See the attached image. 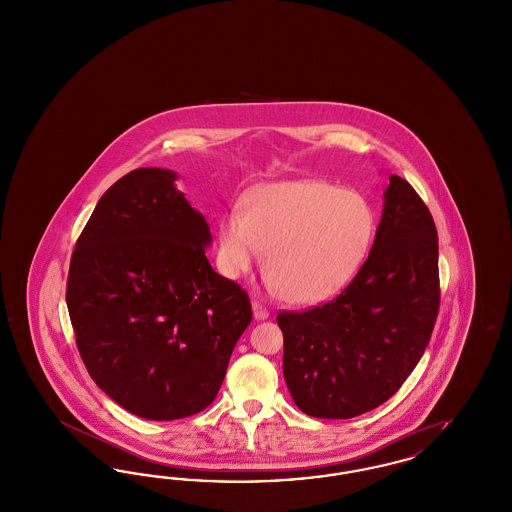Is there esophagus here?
<instances>
[{
    "mask_svg": "<svg viewBox=\"0 0 512 512\" xmlns=\"http://www.w3.org/2000/svg\"><path fill=\"white\" fill-rule=\"evenodd\" d=\"M251 305H253V315H255L257 320H265V318L270 317V311H268L267 307H265L263 303H259V301H253Z\"/></svg>",
    "mask_w": 512,
    "mask_h": 512,
    "instance_id": "34e87169",
    "label": "esophagus"
}]
</instances>
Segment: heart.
Wrapping results in <instances>:
<instances>
[{"mask_svg": "<svg viewBox=\"0 0 512 512\" xmlns=\"http://www.w3.org/2000/svg\"><path fill=\"white\" fill-rule=\"evenodd\" d=\"M374 236L370 203L324 180H288L257 188L244 213L220 220L217 259L240 278L268 249L274 286L295 303H317L343 290L363 267Z\"/></svg>", "mask_w": 512, "mask_h": 512, "instance_id": "heart-1", "label": "heart"}]
</instances>
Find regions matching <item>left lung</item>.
<instances>
[{
	"mask_svg": "<svg viewBox=\"0 0 512 512\" xmlns=\"http://www.w3.org/2000/svg\"><path fill=\"white\" fill-rule=\"evenodd\" d=\"M372 249L328 303L280 311L284 378L315 418H353L403 386L432 338L439 311L438 230L401 176H390Z\"/></svg>",
	"mask_w": 512,
	"mask_h": 512,
	"instance_id": "1",
	"label": "left lung"
}]
</instances>
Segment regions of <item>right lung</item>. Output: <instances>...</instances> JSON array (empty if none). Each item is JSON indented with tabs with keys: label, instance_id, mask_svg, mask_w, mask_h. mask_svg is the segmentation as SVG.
<instances>
[{
	"label": "right lung",
	"instance_id": "right-lung-1",
	"mask_svg": "<svg viewBox=\"0 0 512 512\" xmlns=\"http://www.w3.org/2000/svg\"><path fill=\"white\" fill-rule=\"evenodd\" d=\"M174 180L165 169L117 180L78 236L67 278L88 374L147 420L207 409L253 318L244 288L209 265V226Z\"/></svg>",
	"mask_w": 512,
	"mask_h": 512
}]
</instances>
